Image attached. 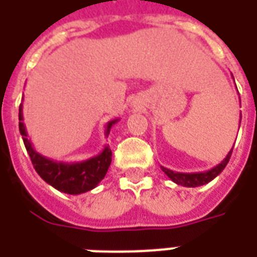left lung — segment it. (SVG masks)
<instances>
[{"label": "left lung", "mask_w": 257, "mask_h": 257, "mask_svg": "<svg viewBox=\"0 0 257 257\" xmlns=\"http://www.w3.org/2000/svg\"><path fill=\"white\" fill-rule=\"evenodd\" d=\"M232 149L228 151V154L227 157L223 160V161L219 164V165H216L215 168H212L209 171H206V172H197V173H182V172H173L171 169H168V168L161 167L162 172H165L168 178L171 179L172 182H175L176 184H180V186H184V187H198V186H202V184L209 183L210 180H213V179L217 176V175H220L223 172V169L226 168V165L230 161V157H231Z\"/></svg>", "instance_id": "1"}]
</instances>
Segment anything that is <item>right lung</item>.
<instances>
[{
  "label": "right lung",
  "mask_w": 257,
  "mask_h": 257,
  "mask_svg": "<svg viewBox=\"0 0 257 257\" xmlns=\"http://www.w3.org/2000/svg\"><path fill=\"white\" fill-rule=\"evenodd\" d=\"M115 122H118V119H112L107 123L106 136H108L110 129ZM19 131L37 173L41 176L42 180L62 193L77 195L95 189L104 179L107 169L111 164L112 154L108 146L104 147L100 154L81 162H58L41 156L38 151L34 150L31 142L27 139L22 104L19 107Z\"/></svg>",
  "instance_id": "1"
}]
</instances>
